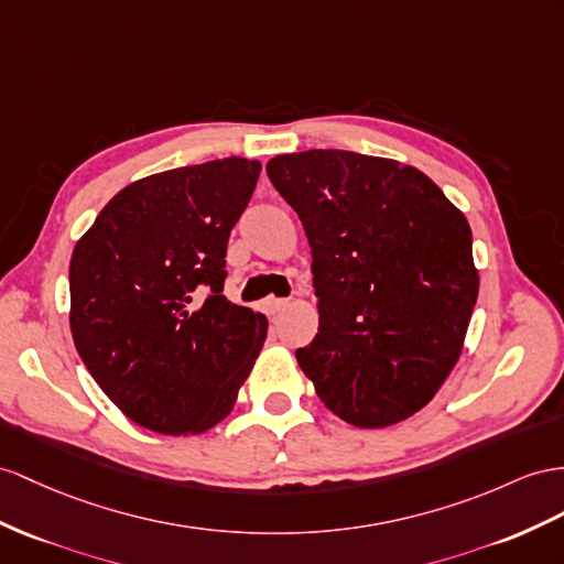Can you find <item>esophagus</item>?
Listing matches in <instances>:
<instances>
[{
  "mask_svg": "<svg viewBox=\"0 0 564 564\" xmlns=\"http://www.w3.org/2000/svg\"><path fill=\"white\" fill-rule=\"evenodd\" d=\"M285 307H288V300H281V297H267V300H264V310H267L271 316L281 314Z\"/></svg>",
  "mask_w": 564,
  "mask_h": 564,
  "instance_id": "1",
  "label": "esophagus"
}]
</instances>
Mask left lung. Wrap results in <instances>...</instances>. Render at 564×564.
<instances>
[{"instance_id":"8db88e82","label":"left lung","mask_w":564,"mask_h":564,"mask_svg":"<svg viewBox=\"0 0 564 564\" xmlns=\"http://www.w3.org/2000/svg\"><path fill=\"white\" fill-rule=\"evenodd\" d=\"M267 173L312 248L319 334L300 369L343 422L408 420L457 365L479 295L465 214L395 159L310 150Z\"/></svg>"}]
</instances>
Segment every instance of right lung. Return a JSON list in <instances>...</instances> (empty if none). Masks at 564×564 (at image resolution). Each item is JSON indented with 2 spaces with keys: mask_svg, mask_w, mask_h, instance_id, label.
<instances>
[{
  "mask_svg": "<svg viewBox=\"0 0 564 564\" xmlns=\"http://www.w3.org/2000/svg\"><path fill=\"white\" fill-rule=\"evenodd\" d=\"M259 171V162L226 156L140 178L76 242V350L113 405L144 429L195 436L216 426L262 352L267 316L221 295L230 228Z\"/></svg>",
  "mask_w": 564,
  "mask_h": 564,
  "instance_id": "1",
  "label": "right lung"
}]
</instances>
